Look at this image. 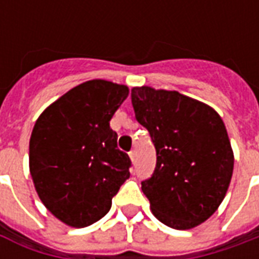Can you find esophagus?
Listing matches in <instances>:
<instances>
[{"mask_svg": "<svg viewBox=\"0 0 259 259\" xmlns=\"http://www.w3.org/2000/svg\"><path fill=\"white\" fill-rule=\"evenodd\" d=\"M129 157H130V159H132V161L135 162V161H136V150H132V151L129 152Z\"/></svg>", "mask_w": 259, "mask_h": 259, "instance_id": "1", "label": "esophagus"}]
</instances>
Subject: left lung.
<instances>
[{
  "label": "left lung",
  "mask_w": 259,
  "mask_h": 259,
  "mask_svg": "<svg viewBox=\"0 0 259 259\" xmlns=\"http://www.w3.org/2000/svg\"><path fill=\"white\" fill-rule=\"evenodd\" d=\"M137 122L151 136L157 165L141 190L152 213L169 228L205 222L226 195L234 157L215 109L178 91L132 89Z\"/></svg>",
  "instance_id": "8db88e82"
}]
</instances>
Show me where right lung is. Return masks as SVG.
<instances>
[{
  "label": "right lung",
  "mask_w": 259,
  "mask_h": 259,
  "mask_svg": "<svg viewBox=\"0 0 259 259\" xmlns=\"http://www.w3.org/2000/svg\"><path fill=\"white\" fill-rule=\"evenodd\" d=\"M129 89L89 80L53 102L38 116L29 144L36 191L48 211L72 228L105 217L132 166L118 148L109 120Z\"/></svg>",
  "instance_id": "obj_1"
}]
</instances>
